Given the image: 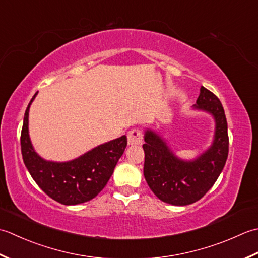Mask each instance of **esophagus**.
I'll use <instances>...</instances> for the list:
<instances>
[{
  "instance_id": "obj_1",
  "label": "esophagus",
  "mask_w": 258,
  "mask_h": 258,
  "mask_svg": "<svg viewBox=\"0 0 258 258\" xmlns=\"http://www.w3.org/2000/svg\"><path fill=\"white\" fill-rule=\"evenodd\" d=\"M144 140V134L140 129H133L128 133V144L129 145H141Z\"/></svg>"
}]
</instances>
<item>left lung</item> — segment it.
Returning <instances> with one entry per match:
<instances>
[{
    "label": "left lung",
    "instance_id": "1",
    "mask_svg": "<svg viewBox=\"0 0 258 258\" xmlns=\"http://www.w3.org/2000/svg\"><path fill=\"white\" fill-rule=\"evenodd\" d=\"M196 104V109L212 113L216 122L212 147L197 159H178L155 131L145 134L146 181L160 201L176 206H186L204 197L216 182L228 157L227 120L219 99L202 87Z\"/></svg>",
    "mask_w": 258,
    "mask_h": 258
}]
</instances>
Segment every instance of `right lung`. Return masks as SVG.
Listing matches in <instances>:
<instances>
[{
  "label": "right lung",
  "mask_w": 258,
  "mask_h": 258,
  "mask_svg": "<svg viewBox=\"0 0 258 258\" xmlns=\"http://www.w3.org/2000/svg\"><path fill=\"white\" fill-rule=\"evenodd\" d=\"M25 110L21 151L30 175L46 195L63 205H78L91 201L107 185L120 157L127 147V137L100 145L79 158L68 162H53L36 155L29 137V109Z\"/></svg>",
  "instance_id": "right-lung-1"
}]
</instances>
